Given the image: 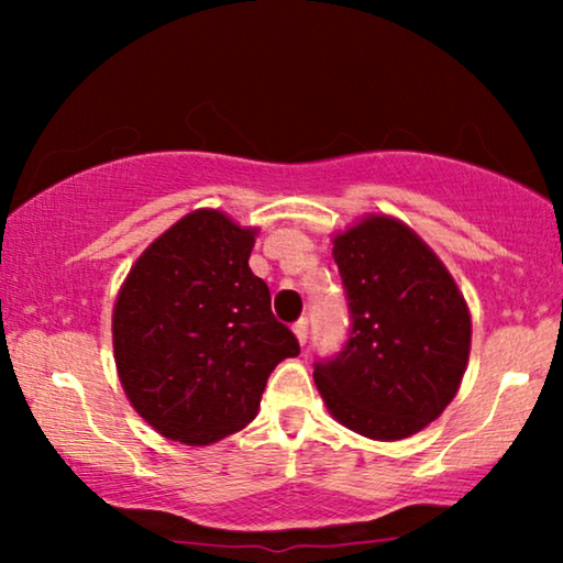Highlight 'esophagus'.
Wrapping results in <instances>:
<instances>
[{
    "mask_svg": "<svg viewBox=\"0 0 563 563\" xmlns=\"http://www.w3.org/2000/svg\"><path fill=\"white\" fill-rule=\"evenodd\" d=\"M291 330H295V335H297V341L305 345V341H307V320L302 318V320H297L295 325H291Z\"/></svg>",
    "mask_w": 563,
    "mask_h": 563,
    "instance_id": "obj_1",
    "label": "esophagus"
}]
</instances>
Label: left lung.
<instances>
[{
	"instance_id": "obj_1",
	"label": "left lung",
	"mask_w": 563,
	"mask_h": 563,
	"mask_svg": "<svg viewBox=\"0 0 563 563\" xmlns=\"http://www.w3.org/2000/svg\"><path fill=\"white\" fill-rule=\"evenodd\" d=\"M351 310L335 358L314 364L333 418L374 441L420 433L464 379L472 314L441 258L387 214H366L333 238Z\"/></svg>"
}]
</instances>
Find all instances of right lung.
<instances>
[{
	"mask_svg": "<svg viewBox=\"0 0 563 563\" xmlns=\"http://www.w3.org/2000/svg\"><path fill=\"white\" fill-rule=\"evenodd\" d=\"M256 228L195 210L141 253L112 312L114 364L135 412L207 445L256 418L268 374L299 353L249 258Z\"/></svg>",
	"mask_w": 563,
	"mask_h": 563,
	"instance_id": "1",
	"label": "right lung"
}]
</instances>
